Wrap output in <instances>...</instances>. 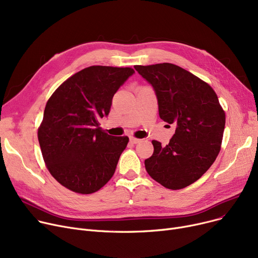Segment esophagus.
I'll return each instance as SVG.
<instances>
[{"mask_svg": "<svg viewBox=\"0 0 258 258\" xmlns=\"http://www.w3.org/2000/svg\"><path fill=\"white\" fill-rule=\"evenodd\" d=\"M130 141H131L132 143H134V144H136V143L140 142L141 139H138V138H136V137H131V138H130Z\"/></svg>", "mask_w": 258, "mask_h": 258, "instance_id": "34e87169", "label": "esophagus"}]
</instances>
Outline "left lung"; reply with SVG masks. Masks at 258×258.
<instances>
[{
  "label": "left lung",
  "mask_w": 258,
  "mask_h": 258,
  "mask_svg": "<svg viewBox=\"0 0 258 258\" xmlns=\"http://www.w3.org/2000/svg\"><path fill=\"white\" fill-rule=\"evenodd\" d=\"M135 69L154 87L160 118L175 125L166 146L152 141L154 154L144 161L145 169L165 188H185L198 181L218 157L225 111L206 81L177 64L135 66Z\"/></svg>",
  "instance_id": "8db88e82"
}]
</instances>
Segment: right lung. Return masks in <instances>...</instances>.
I'll list each match as a JSON object with an SVG mask.
<instances>
[{
	"label": "right lung",
	"mask_w": 258,
	"mask_h": 258,
	"mask_svg": "<svg viewBox=\"0 0 258 258\" xmlns=\"http://www.w3.org/2000/svg\"><path fill=\"white\" fill-rule=\"evenodd\" d=\"M132 68L91 66L54 91L37 130L40 151L52 177L81 195L98 191L111 180L128 137L110 136L99 119L110 113L114 94Z\"/></svg>",
	"instance_id": "right-lung-1"
}]
</instances>
